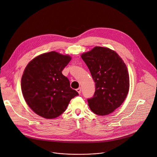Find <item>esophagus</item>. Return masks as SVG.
I'll use <instances>...</instances> for the list:
<instances>
[{"instance_id":"obj_1","label":"esophagus","mask_w":157,"mask_h":157,"mask_svg":"<svg viewBox=\"0 0 157 157\" xmlns=\"http://www.w3.org/2000/svg\"><path fill=\"white\" fill-rule=\"evenodd\" d=\"M76 91H77V92H78L79 94H81V87L78 88V89H76Z\"/></svg>"}]
</instances>
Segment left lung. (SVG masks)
Wrapping results in <instances>:
<instances>
[{"label": "left lung", "instance_id": "8db88e82", "mask_svg": "<svg viewBox=\"0 0 157 157\" xmlns=\"http://www.w3.org/2000/svg\"><path fill=\"white\" fill-rule=\"evenodd\" d=\"M95 82L93 98L87 99L93 113L106 116L124 101L129 89V75L125 64L118 54L108 48L96 47L82 54Z\"/></svg>", "mask_w": 157, "mask_h": 157}]
</instances>
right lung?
Wrapping results in <instances>:
<instances>
[{"label": "right lung", "instance_id": "add662e5", "mask_svg": "<svg viewBox=\"0 0 157 157\" xmlns=\"http://www.w3.org/2000/svg\"><path fill=\"white\" fill-rule=\"evenodd\" d=\"M71 59L68 55L50 52L36 56L26 66L21 80V91L28 105L38 116L58 117L71 99L79 95L62 74Z\"/></svg>", "mask_w": 157, "mask_h": 157}]
</instances>
